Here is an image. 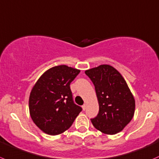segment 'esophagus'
<instances>
[{
	"instance_id": "obj_1",
	"label": "esophagus",
	"mask_w": 159,
	"mask_h": 159,
	"mask_svg": "<svg viewBox=\"0 0 159 159\" xmlns=\"http://www.w3.org/2000/svg\"><path fill=\"white\" fill-rule=\"evenodd\" d=\"M82 108H83V111H85V110H86V103H84V104H83V106H82Z\"/></svg>"
}]
</instances>
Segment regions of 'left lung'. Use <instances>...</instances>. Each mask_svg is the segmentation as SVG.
I'll return each instance as SVG.
<instances>
[{
  "label": "left lung",
  "mask_w": 159,
  "mask_h": 159,
  "mask_svg": "<svg viewBox=\"0 0 159 159\" xmlns=\"http://www.w3.org/2000/svg\"><path fill=\"white\" fill-rule=\"evenodd\" d=\"M85 73L95 86L99 113L91 119L93 125L107 134L121 131L133 118L135 100L126 81L110 65H100Z\"/></svg>",
  "instance_id": "left-lung-1"
}]
</instances>
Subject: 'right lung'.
<instances>
[{"label":"right lung","mask_w":159,"mask_h":159,"mask_svg":"<svg viewBox=\"0 0 159 159\" xmlns=\"http://www.w3.org/2000/svg\"><path fill=\"white\" fill-rule=\"evenodd\" d=\"M80 70L66 65L45 71L32 87L29 113L33 122L49 135L63 133L71 127L82 108L75 104L70 83Z\"/></svg>","instance_id":"obj_1"}]
</instances>
